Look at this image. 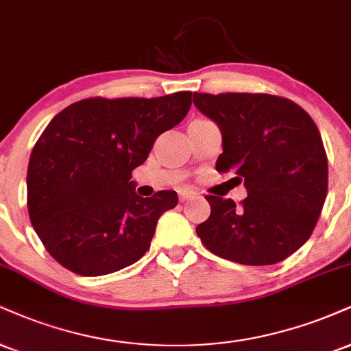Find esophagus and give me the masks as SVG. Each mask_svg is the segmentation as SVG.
Instances as JSON below:
<instances>
[{"label": "esophagus", "mask_w": 351, "mask_h": 351, "mask_svg": "<svg viewBox=\"0 0 351 351\" xmlns=\"http://www.w3.org/2000/svg\"><path fill=\"white\" fill-rule=\"evenodd\" d=\"M178 194H180V201H181V202L191 199V197L196 196V193L191 191V189H180Z\"/></svg>", "instance_id": "obj_1"}]
</instances>
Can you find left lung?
I'll use <instances>...</instances> for the list:
<instances>
[{
    "label": "left lung",
    "instance_id": "1",
    "mask_svg": "<svg viewBox=\"0 0 351 351\" xmlns=\"http://www.w3.org/2000/svg\"><path fill=\"white\" fill-rule=\"evenodd\" d=\"M193 101L221 129L217 171L247 189L240 206L206 196L210 216L196 227L197 237L214 255L242 265L288 258L311 237L327 197L317 125L296 103L263 93H194Z\"/></svg>",
    "mask_w": 351,
    "mask_h": 351
}]
</instances>
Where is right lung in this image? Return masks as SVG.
<instances>
[{"label":"right lung","instance_id":"obj_1","mask_svg":"<svg viewBox=\"0 0 351 351\" xmlns=\"http://www.w3.org/2000/svg\"><path fill=\"white\" fill-rule=\"evenodd\" d=\"M191 96L90 98L49 122L29 158L27 209L34 230L62 267L101 276L149 250L160 216L178 204V196H138L132 170L160 134L184 119Z\"/></svg>","mask_w":351,"mask_h":351}]
</instances>
